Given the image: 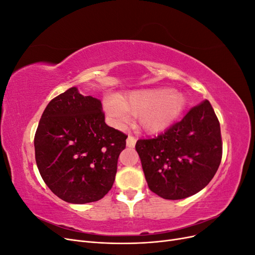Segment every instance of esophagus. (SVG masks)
<instances>
[{
    "label": "esophagus",
    "instance_id": "esophagus-1",
    "mask_svg": "<svg viewBox=\"0 0 255 255\" xmlns=\"http://www.w3.org/2000/svg\"><path fill=\"white\" fill-rule=\"evenodd\" d=\"M136 144V138L133 135H128L127 138V145L129 148H134Z\"/></svg>",
    "mask_w": 255,
    "mask_h": 255
}]
</instances>
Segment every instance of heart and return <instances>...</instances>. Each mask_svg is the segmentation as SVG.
<instances>
[{
  "label": "heart",
  "mask_w": 255,
  "mask_h": 255,
  "mask_svg": "<svg viewBox=\"0 0 255 255\" xmlns=\"http://www.w3.org/2000/svg\"><path fill=\"white\" fill-rule=\"evenodd\" d=\"M186 100L180 92L159 88L130 94L125 102L114 96L105 101V110L117 126L129 122L134 115L141 116V127L151 133L166 128L184 110Z\"/></svg>",
  "instance_id": "heart-1"
}]
</instances>
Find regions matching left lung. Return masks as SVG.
Wrapping results in <instances>:
<instances>
[{
  "label": "left lung",
  "instance_id": "8db88e82",
  "mask_svg": "<svg viewBox=\"0 0 255 255\" xmlns=\"http://www.w3.org/2000/svg\"><path fill=\"white\" fill-rule=\"evenodd\" d=\"M136 151L151 191L180 200L202 190L217 172L222 140L217 116L208 100L154 138L139 139Z\"/></svg>",
  "mask_w": 255,
  "mask_h": 255
}]
</instances>
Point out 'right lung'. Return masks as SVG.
<instances>
[{"label": "right lung", "instance_id": "add662e5", "mask_svg": "<svg viewBox=\"0 0 255 255\" xmlns=\"http://www.w3.org/2000/svg\"><path fill=\"white\" fill-rule=\"evenodd\" d=\"M128 135L105 123L100 100L72 87L45 107L35 138L44 183L69 203L99 201L113 186Z\"/></svg>", "mask_w": 255, "mask_h": 255}]
</instances>
